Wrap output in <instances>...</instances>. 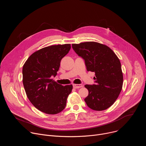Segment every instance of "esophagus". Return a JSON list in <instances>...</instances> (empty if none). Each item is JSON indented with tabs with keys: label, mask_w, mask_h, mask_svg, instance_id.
Wrapping results in <instances>:
<instances>
[{
	"label": "esophagus",
	"mask_w": 146,
	"mask_h": 146,
	"mask_svg": "<svg viewBox=\"0 0 146 146\" xmlns=\"http://www.w3.org/2000/svg\"><path fill=\"white\" fill-rule=\"evenodd\" d=\"M73 86L74 88H80L82 87V84H73Z\"/></svg>",
	"instance_id": "1"
}]
</instances>
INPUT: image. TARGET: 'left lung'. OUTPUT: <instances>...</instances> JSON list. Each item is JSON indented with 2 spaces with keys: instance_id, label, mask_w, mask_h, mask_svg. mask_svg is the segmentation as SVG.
Wrapping results in <instances>:
<instances>
[{
  "instance_id": "1",
  "label": "left lung",
  "mask_w": 146,
  "mask_h": 146,
  "mask_svg": "<svg viewBox=\"0 0 146 146\" xmlns=\"http://www.w3.org/2000/svg\"><path fill=\"white\" fill-rule=\"evenodd\" d=\"M72 48L85 60L87 71L95 72V84L85 85L87 106L96 111L105 110L118 98L123 84L119 59L108 46L94 41L72 44Z\"/></svg>"
}]
</instances>
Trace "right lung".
I'll return each mask as SVG.
<instances>
[{"instance_id": "obj_1", "label": "right lung", "mask_w": 146, "mask_h": 146, "mask_svg": "<svg viewBox=\"0 0 146 146\" xmlns=\"http://www.w3.org/2000/svg\"><path fill=\"white\" fill-rule=\"evenodd\" d=\"M70 44L50 46L33 52L23 68V82L28 98L38 110L56 114L63 110L73 89L52 80L60 62L70 50Z\"/></svg>"}]
</instances>
